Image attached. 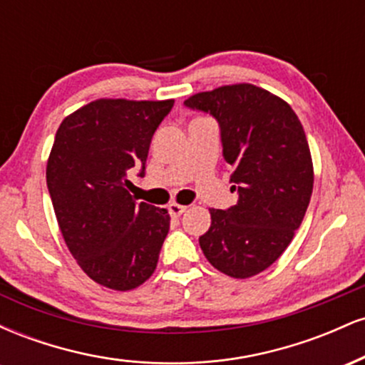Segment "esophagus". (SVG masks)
<instances>
[{
	"label": "esophagus",
	"mask_w": 365,
	"mask_h": 365,
	"mask_svg": "<svg viewBox=\"0 0 365 365\" xmlns=\"http://www.w3.org/2000/svg\"><path fill=\"white\" fill-rule=\"evenodd\" d=\"M168 211H170L171 217H180L183 215V212L187 211V206H182V204L173 202V204H170V206H168Z\"/></svg>",
	"instance_id": "1"
}]
</instances>
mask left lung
Here are the masks:
<instances>
[{
  "instance_id": "obj_1",
  "label": "left lung",
  "mask_w": 365,
  "mask_h": 365,
  "mask_svg": "<svg viewBox=\"0 0 365 365\" xmlns=\"http://www.w3.org/2000/svg\"><path fill=\"white\" fill-rule=\"evenodd\" d=\"M183 104L220 123L238 194L226 211L209 209L200 249L221 273L250 278L284 252L307 211L314 168L304 127L290 104L252 83L199 92Z\"/></svg>"
}]
</instances>
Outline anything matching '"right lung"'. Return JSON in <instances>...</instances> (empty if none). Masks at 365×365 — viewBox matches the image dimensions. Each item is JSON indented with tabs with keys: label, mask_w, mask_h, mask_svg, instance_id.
Returning a JSON list of instances; mask_svg holds the SVG:
<instances>
[{
	"label": "right lung",
	"mask_w": 365,
	"mask_h": 365,
	"mask_svg": "<svg viewBox=\"0 0 365 365\" xmlns=\"http://www.w3.org/2000/svg\"><path fill=\"white\" fill-rule=\"evenodd\" d=\"M173 103L98 99L66 116L54 137L46 182L61 235L83 273L111 290L149 279L168 235V211L137 204L125 187L128 170L144 175Z\"/></svg>",
	"instance_id": "right-lung-1"
}]
</instances>
